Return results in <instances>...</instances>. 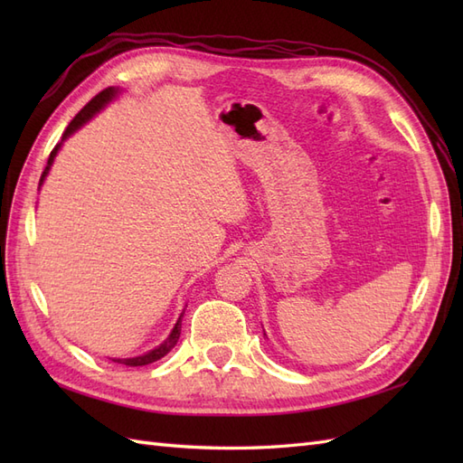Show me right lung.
I'll use <instances>...</instances> for the list:
<instances>
[{
	"label": "right lung",
	"instance_id": "add662e5",
	"mask_svg": "<svg viewBox=\"0 0 463 463\" xmlns=\"http://www.w3.org/2000/svg\"><path fill=\"white\" fill-rule=\"evenodd\" d=\"M116 89H104L102 92H98L92 100L82 108L79 114L71 119V123L67 125V129H65V133H63V137H61V141H65V138L71 135V133H75L82 123H87L98 109L100 108H104L111 98L116 96ZM60 146H61V143L60 145H55L53 146V150L50 152V158H48V165H46V170L42 172V177H40V184L42 181H44V177H46V174L50 172V165L53 164V158H55V154H58V150H60ZM181 318H184V313H181V317H179V320L175 322V326H174V330H172V334L167 335V340L164 342V344H160L156 349H152V352H148V354H145V355H141V357H131V359H114L116 363H121V365H128V367H143V365H148V363H154V361H158V359H162L167 352H170V349L177 344V340H179V335H181Z\"/></svg>",
	"mask_w": 463,
	"mask_h": 463
}]
</instances>
